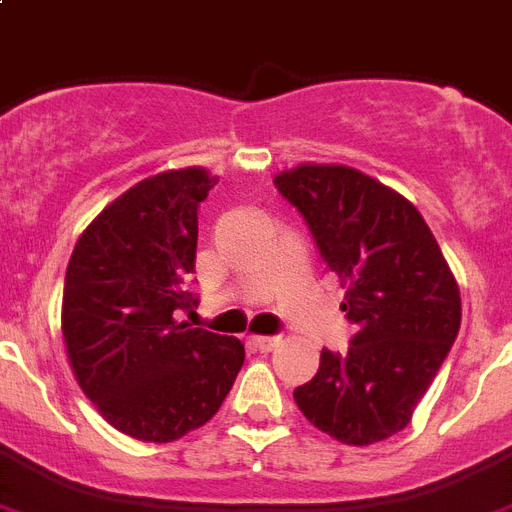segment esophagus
I'll return each mask as SVG.
<instances>
[{
  "instance_id": "esophagus-1",
  "label": "esophagus",
  "mask_w": 512,
  "mask_h": 512,
  "mask_svg": "<svg viewBox=\"0 0 512 512\" xmlns=\"http://www.w3.org/2000/svg\"><path fill=\"white\" fill-rule=\"evenodd\" d=\"M281 343V336H255L252 338V346L260 351H273Z\"/></svg>"
}]
</instances>
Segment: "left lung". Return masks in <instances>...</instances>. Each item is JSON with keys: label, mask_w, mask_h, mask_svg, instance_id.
Instances as JSON below:
<instances>
[{"label": "left lung", "mask_w": 512, "mask_h": 512, "mask_svg": "<svg viewBox=\"0 0 512 512\" xmlns=\"http://www.w3.org/2000/svg\"><path fill=\"white\" fill-rule=\"evenodd\" d=\"M273 184L346 283L341 309L356 325L346 354L322 349L296 406L346 445L388 440L411 422L458 336V283L422 213L372 176L304 163Z\"/></svg>", "instance_id": "1"}]
</instances>
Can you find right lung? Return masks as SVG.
<instances>
[{
	"label": "right lung",
	"instance_id": "add662e5",
	"mask_svg": "<svg viewBox=\"0 0 512 512\" xmlns=\"http://www.w3.org/2000/svg\"><path fill=\"white\" fill-rule=\"evenodd\" d=\"M218 179L163 171L117 197L77 239L62 333L80 388L103 419L143 442H171L221 409L244 364L236 338L176 322L190 289L197 208Z\"/></svg>",
	"mask_w": 512,
	"mask_h": 512
}]
</instances>
